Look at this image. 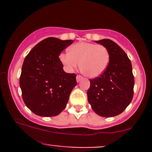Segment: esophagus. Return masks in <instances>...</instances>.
<instances>
[{
  "label": "esophagus",
  "instance_id": "esophagus-1",
  "mask_svg": "<svg viewBox=\"0 0 152 152\" xmlns=\"http://www.w3.org/2000/svg\"><path fill=\"white\" fill-rule=\"evenodd\" d=\"M82 79H83V77L81 76H80V75H77L76 76V81H77V82L81 81Z\"/></svg>",
  "mask_w": 152,
  "mask_h": 152
}]
</instances>
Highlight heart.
<instances>
[{
	"label": "heart",
	"mask_w": 152,
	"mask_h": 152,
	"mask_svg": "<svg viewBox=\"0 0 152 152\" xmlns=\"http://www.w3.org/2000/svg\"><path fill=\"white\" fill-rule=\"evenodd\" d=\"M69 53H61L60 60L69 71H73L80 63V69L85 76L96 78L102 75L110 61V54L102 45L78 43L69 48Z\"/></svg>",
	"instance_id": "heart-1"
}]
</instances>
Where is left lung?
Here are the masks:
<instances>
[{
    "label": "left lung",
    "instance_id": "left-lung-1",
    "mask_svg": "<svg viewBox=\"0 0 152 152\" xmlns=\"http://www.w3.org/2000/svg\"><path fill=\"white\" fill-rule=\"evenodd\" d=\"M95 42L109 50L110 61L104 74L90 80L88 101L99 116L112 117L123 112L133 99L134 77L132 63L124 50L111 40Z\"/></svg>",
    "mask_w": 152,
    "mask_h": 152
}]
</instances>
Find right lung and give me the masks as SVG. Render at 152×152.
<instances>
[{
  "label": "right lung",
  "instance_id": "add662e5",
  "mask_svg": "<svg viewBox=\"0 0 152 152\" xmlns=\"http://www.w3.org/2000/svg\"><path fill=\"white\" fill-rule=\"evenodd\" d=\"M73 42L45 38L24 59L20 86L24 103L35 114L55 116L66 108L71 91L77 84L76 75L64 71L58 56Z\"/></svg>",
  "mask_w": 152,
  "mask_h": 152
}]
</instances>
